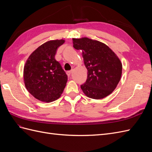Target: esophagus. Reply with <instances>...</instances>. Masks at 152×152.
Segmentation results:
<instances>
[{"label":"esophagus","instance_id":"34e87169","mask_svg":"<svg viewBox=\"0 0 152 152\" xmlns=\"http://www.w3.org/2000/svg\"><path fill=\"white\" fill-rule=\"evenodd\" d=\"M73 69H72V70H69V71H67L66 72V73H67V75H68V76H70V75H71V73H72V72H73Z\"/></svg>","mask_w":152,"mask_h":152}]
</instances>
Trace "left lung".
<instances>
[{
    "instance_id": "1",
    "label": "left lung",
    "mask_w": 152,
    "mask_h": 152,
    "mask_svg": "<svg viewBox=\"0 0 152 152\" xmlns=\"http://www.w3.org/2000/svg\"><path fill=\"white\" fill-rule=\"evenodd\" d=\"M73 46L81 50L87 79L80 86L90 98L102 99L110 95L121 80L122 65L120 59L105 44L87 37L73 39Z\"/></svg>"
}]
</instances>
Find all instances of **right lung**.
Wrapping results in <instances>:
<instances>
[{"mask_svg":"<svg viewBox=\"0 0 152 152\" xmlns=\"http://www.w3.org/2000/svg\"><path fill=\"white\" fill-rule=\"evenodd\" d=\"M65 40H53L35 49L27 59L23 69L26 88L34 98L43 102H52L60 97L68 76L55 59L58 48Z\"/></svg>","mask_w":152,"mask_h":152,"instance_id":"obj_1","label":"right lung"}]
</instances>
